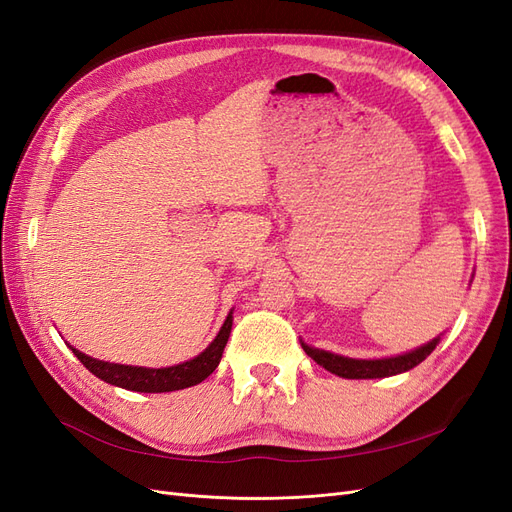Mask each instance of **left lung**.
I'll return each instance as SVG.
<instances>
[{"mask_svg": "<svg viewBox=\"0 0 512 512\" xmlns=\"http://www.w3.org/2000/svg\"><path fill=\"white\" fill-rule=\"evenodd\" d=\"M440 342V337L431 339L425 346L416 348L412 352L399 354V356H389V359H374V361H365V359H348V356L342 354H333L327 350L320 348H312L301 342L303 350L307 352V356L322 365L331 374L339 376V378H348V380H367V378H389V376H397L404 374V371L416 367L418 363H423L427 356L436 350Z\"/></svg>", "mask_w": 512, "mask_h": 512, "instance_id": "obj_1", "label": "left lung"}]
</instances>
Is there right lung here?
I'll return each mask as SVG.
<instances>
[{
    "label": "right lung",
    "instance_id": "obj_1",
    "mask_svg": "<svg viewBox=\"0 0 512 512\" xmlns=\"http://www.w3.org/2000/svg\"><path fill=\"white\" fill-rule=\"evenodd\" d=\"M232 329V312L226 316L220 333L215 335L213 342L200 352L194 359L162 369H149V367H132V365H119V363H106L91 359V356L72 348L74 356L79 359L91 374L98 376L100 380L121 386V389L136 391V393H170L181 391L188 386L200 384L207 376H211L215 367L220 365L222 352L226 348V342Z\"/></svg>",
    "mask_w": 512,
    "mask_h": 512
}]
</instances>
